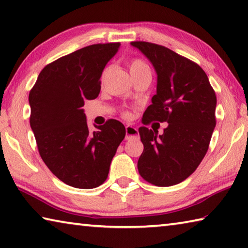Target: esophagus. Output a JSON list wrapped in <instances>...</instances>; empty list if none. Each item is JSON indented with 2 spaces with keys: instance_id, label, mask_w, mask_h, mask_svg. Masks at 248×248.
<instances>
[{
  "instance_id": "34e87169",
  "label": "esophagus",
  "mask_w": 248,
  "mask_h": 248,
  "mask_svg": "<svg viewBox=\"0 0 248 248\" xmlns=\"http://www.w3.org/2000/svg\"><path fill=\"white\" fill-rule=\"evenodd\" d=\"M125 134H127V137H125L127 139H129V138L131 137H136L138 136V129L131 124L125 125Z\"/></svg>"
}]
</instances>
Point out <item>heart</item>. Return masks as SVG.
Wrapping results in <instances>:
<instances>
[{"label":"heart","mask_w":248,"mask_h":248,"mask_svg":"<svg viewBox=\"0 0 248 248\" xmlns=\"http://www.w3.org/2000/svg\"><path fill=\"white\" fill-rule=\"evenodd\" d=\"M142 66H146L144 64V62H142L139 59H136V60H133L131 62V65H130V70H133V69H138V68H142Z\"/></svg>","instance_id":"heart-1"}]
</instances>
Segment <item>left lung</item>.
<instances>
[{"instance_id":"1","label":"left lung","mask_w":248,"mask_h":248,"mask_svg":"<svg viewBox=\"0 0 248 248\" xmlns=\"http://www.w3.org/2000/svg\"><path fill=\"white\" fill-rule=\"evenodd\" d=\"M157 74L156 94L142 123L166 121L162 136L146 127L139 133L143 152L138 170L159 187L182 183L197 170L207 153L216 127L217 96L200 66L163 46L133 41Z\"/></svg>"}]
</instances>
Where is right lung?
I'll list each match as a JSON object with an SVG mask.
<instances>
[{"label": "right lung", "mask_w": 248, "mask_h": 248, "mask_svg": "<svg viewBox=\"0 0 248 248\" xmlns=\"http://www.w3.org/2000/svg\"><path fill=\"white\" fill-rule=\"evenodd\" d=\"M120 47L97 44L46 65L29 93L31 127L41 158L54 176L81 189L106 180L111 159L124 139V125L109 119L91 132L84 102L100 92V77Z\"/></svg>", "instance_id": "1"}]
</instances>
